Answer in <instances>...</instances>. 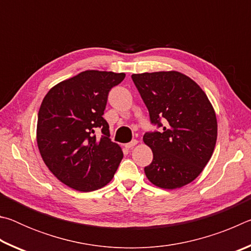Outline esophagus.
Listing matches in <instances>:
<instances>
[{"instance_id": "obj_1", "label": "esophagus", "mask_w": 251, "mask_h": 251, "mask_svg": "<svg viewBox=\"0 0 251 251\" xmlns=\"http://www.w3.org/2000/svg\"><path fill=\"white\" fill-rule=\"evenodd\" d=\"M137 144H138V142L136 141V139H134V141H131L130 143H127V144H125L124 146H125L126 148H128V150H129V148H133L134 146L137 145Z\"/></svg>"}]
</instances>
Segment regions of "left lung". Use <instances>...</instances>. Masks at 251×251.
<instances>
[{
    "label": "left lung",
    "instance_id": "left-lung-1",
    "mask_svg": "<svg viewBox=\"0 0 251 251\" xmlns=\"http://www.w3.org/2000/svg\"><path fill=\"white\" fill-rule=\"evenodd\" d=\"M161 131L146 133L143 141L154 155L145 174L152 185L177 189L201 175L214 152L217 118L206 93L188 76L177 71L131 75Z\"/></svg>",
    "mask_w": 251,
    "mask_h": 251
}]
</instances>
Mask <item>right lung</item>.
<instances>
[{
    "label": "right lung",
    "mask_w": 251,
    "mask_h": 251,
    "mask_svg": "<svg viewBox=\"0 0 251 251\" xmlns=\"http://www.w3.org/2000/svg\"><path fill=\"white\" fill-rule=\"evenodd\" d=\"M125 73L88 70L48 92L39 110L36 142L42 159L63 184L79 192L100 189L113 179L123 158L104 120L108 92ZM102 129L97 139L95 130Z\"/></svg>",
    "instance_id": "1"
}]
</instances>
